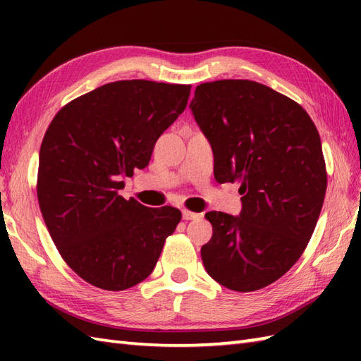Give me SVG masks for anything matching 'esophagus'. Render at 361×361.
Wrapping results in <instances>:
<instances>
[{
	"mask_svg": "<svg viewBox=\"0 0 361 361\" xmlns=\"http://www.w3.org/2000/svg\"><path fill=\"white\" fill-rule=\"evenodd\" d=\"M198 217H200V214L192 212L189 209H183V219H185V220H194V219H198Z\"/></svg>",
	"mask_w": 361,
	"mask_h": 361,
	"instance_id": "esophagus-1",
	"label": "esophagus"
}]
</instances>
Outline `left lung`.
Masks as SVG:
<instances>
[{
    "label": "left lung",
    "instance_id": "left-lung-1",
    "mask_svg": "<svg viewBox=\"0 0 361 361\" xmlns=\"http://www.w3.org/2000/svg\"><path fill=\"white\" fill-rule=\"evenodd\" d=\"M214 152V178L239 183L240 217L206 212L202 260L214 281L255 291L282 278L315 231L327 188L319 133L293 99L247 79L200 83L190 102Z\"/></svg>",
    "mask_w": 361,
    "mask_h": 361
}]
</instances>
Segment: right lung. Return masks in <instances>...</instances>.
<instances>
[{"instance_id":"obj_1","label":"right lung","mask_w":361,"mask_h":361,"mask_svg":"<svg viewBox=\"0 0 361 361\" xmlns=\"http://www.w3.org/2000/svg\"><path fill=\"white\" fill-rule=\"evenodd\" d=\"M190 85L118 80L75 97L43 136L37 197L60 256L91 286L121 291L155 268L181 220L118 190L149 164L161 133L186 109Z\"/></svg>"}]
</instances>
